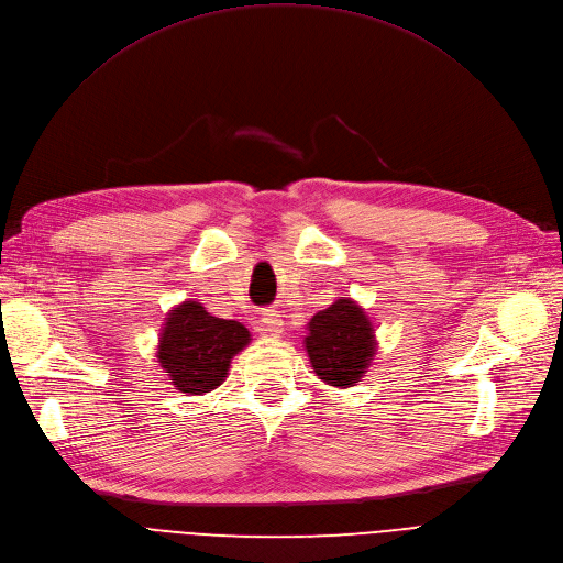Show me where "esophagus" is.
Listing matches in <instances>:
<instances>
[{
  "label": "esophagus",
  "mask_w": 563,
  "mask_h": 563,
  "mask_svg": "<svg viewBox=\"0 0 563 563\" xmlns=\"http://www.w3.org/2000/svg\"><path fill=\"white\" fill-rule=\"evenodd\" d=\"M258 330L263 334H271V336H279L284 332V320L279 316V311L275 309H267L261 313V320H258Z\"/></svg>",
  "instance_id": "obj_1"
}]
</instances>
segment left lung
Wrapping results in <instances>:
<instances>
[{"mask_svg": "<svg viewBox=\"0 0 563 563\" xmlns=\"http://www.w3.org/2000/svg\"><path fill=\"white\" fill-rule=\"evenodd\" d=\"M305 347L316 376L332 387L345 389L360 383L376 355V334L364 309L345 298L309 320Z\"/></svg>", "mask_w": 563, "mask_h": 563, "instance_id": "1", "label": "left lung"}]
</instances>
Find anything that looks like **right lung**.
I'll use <instances>...</instances> for the list:
<instances>
[{
	"label": "right lung",
	"instance_id": "add662e5",
	"mask_svg": "<svg viewBox=\"0 0 563 563\" xmlns=\"http://www.w3.org/2000/svg\"><path fill=\"white\" fill-rule=\"evenodd\" d=\"M250 343L238 320L210 316L199 302L178 305L159 336L157 360L183 394H206L224 383L229 364Z\"/></svg>",
	"mask_w": 563,
	"mask_h": 563
}]
</instances>
